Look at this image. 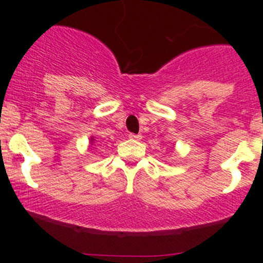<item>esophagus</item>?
<instances>
[{"mask_svg": "<svg viewBox=\"0 0 263 263\" xmlns=\"http://www.w3.org/2000/svg\"><path fill=\"white\" fill-rule=\"evenodd\" d=\"M128 137L131 138V140H135V141H140L142 140V136L141 135H135V134H129Z\"/></svg>", "mask_w": 263, "mask_h": 263, "instance_id": "1", "label": "esophagus"}]
</instances>
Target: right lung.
I'll return each mask as SVG.
<instances>
[{
	"mask_svg": "<svg viewBox=\"0 0 263 263\" xmlns=\"http://www.w3.org/2000/svg\"><path fill=\"white\" fill-rule=\"evenodd\" d=\"M93 142H95V137H93V136H91V137H90V144H93Z\"/></svg>",
	"mask_w": 263,
	"mask_h": 263,
	"instance_id": "add662e5",
	"label": "right lung"
}]
</instances>
